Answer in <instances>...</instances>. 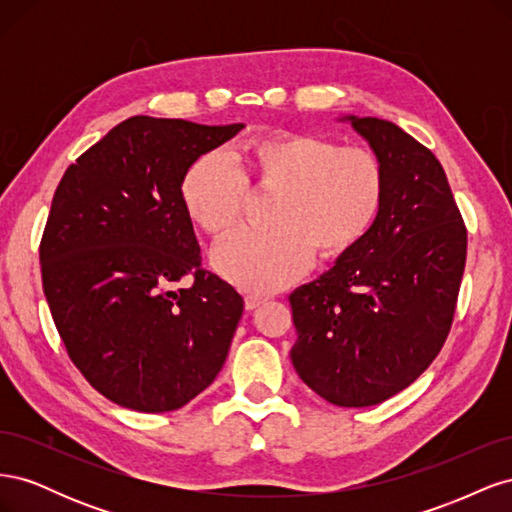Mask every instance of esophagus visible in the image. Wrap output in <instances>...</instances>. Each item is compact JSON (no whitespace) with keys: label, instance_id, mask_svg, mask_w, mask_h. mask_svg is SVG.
<instances>
[{"label":"esophagus","instance_id":"obj_1","mask_svg":"<svg viewBox=\"0 0 512 512\" xmlns=\"http://www.w3.org/2000/svg\"><path fill=\"white\" fill-rule=\"evenodd\" d=\"M262 303H265V299L258 297V294H247V297H245V309H247V312H252V309H256Z\"/></svg>","mask_w":512,"mask_h":512}]
</instances>
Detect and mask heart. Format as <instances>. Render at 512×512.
I'll return each instance as SVG.
<instances>
[{
    "instance_id": "obj_1",
    "label": "heart",
    "mask_w": 512,
    "mask_h": 512,
    "mask_svg": "<svg viewBox=\"0 0 512 512\" xmlns=\"http://www.w3.org/2000/svg\"><path fill=\"white\" fill-rule=\"evenodd\" d=\"M247 181L277 188L269 226L241 228L213 252L228 282L252 292L282 288L318 258L342 256L374 226L386 194L384 164L367 147H339L314 134H269L243 149L198 156L181 179L188 218L213 237L241 220Z\"/></svg>"
}]
</instances>
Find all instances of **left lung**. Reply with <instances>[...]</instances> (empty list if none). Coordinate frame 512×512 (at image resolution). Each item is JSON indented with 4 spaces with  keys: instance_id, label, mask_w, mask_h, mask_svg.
I'll list each match as a JSON object with an SVG mask.
<instances>
[{
    "instance_id": "8db88e82",
    "label": "left lung",
    "mask_w": 512,
    "mask_h": 512,
    "mask_svg": "<svg viewBox=\"0 0 512 512\" xmlns=\"http://www.w3.org/2000/svg\"><path fill=\"white\" fill-rule=\"evenodd\" d=\"M350 121L384 164L371 230L335 267L290 294L299 378L333 406L365 408L404 391L451 331L468 230L433 153L391 121Z\"/></svg>"
}]
</instances>
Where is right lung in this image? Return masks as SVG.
Returning a JSON list of instances; mask_svg holds the SVG:
<instances>
[{
  "label": "right lung",
  "mask_w": 512,
  "mask_h": 512,
  "mask_svg": "<svg viewBox=\"0 0 512 512\" xmlns=\"http://www.w3.org/2000/svg\"><path fill=\"white\" fill-rule=\"evenodd\" d=\"M241 128L136 115L57 185L40 241L44 297L72 363L117 406L177 410L226 361L243 299L200 265L181 179ZM185 274L193 286L173 291Z\"/></svg>",
  "instance_id": "add662e5"
}]
</instances>
